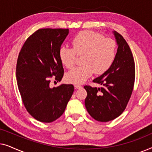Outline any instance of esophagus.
Here are the masks:
<instances>
[{"instance_id": "esophagus-1", "label": "esophagus", "mask_w": 152, "mask_h": 152, "mask_svg": "<svg viewBox=\"0 0 152 152\" xmlns=\"http://www.w3.org/2000/svg\"><path fill=\"white\" fill-rule=\"evenodd\" d=\"M82 86H81L80 84H75V88H77V89H79V88H82Z\"/></svg>"}]
</instances>
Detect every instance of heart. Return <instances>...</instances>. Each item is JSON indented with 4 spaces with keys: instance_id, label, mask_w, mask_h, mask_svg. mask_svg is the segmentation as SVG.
<instances>
[{
    "instance_id": "obj_1",
    "label": "heart",
    "mask_w": 152,
    "mask_h": 152,
    "mask_svg": "<svg viewBox=\"0 0 152 152\" xmlns=\"http://www.w3.org/2000/svg\"><path fill=\"white\" fill-rule=\"evenodd\" d=\"M72 47L60 48V61L67 68H72L76 63V54L83 55L84 64L75 68L66 75V80L72 84L85 82L95 72L102 74L109 70L115 57V43L113 39L104 38L102 34L84 31L72 40Z\"/></svg>"
}]
</instances>
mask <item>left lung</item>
<instances>
[{
	"label": "left lung",
	"mask_w": 152,
	"mask_h": 152,
	"mask_svg": "<svg viewBox=\"0 0 152 152\" xmlns=\"http://www.w3.org/2000/svg\"><path fill=\"white\" fill-rule=\"evenodd\" d=\"M118 45L117 53L111 67L93 82L100 88L84 86L87 92L85 107L90 115L99 122H109L118 118L126 109L135 81V63L125 39L113 32Z\"/></svg>",
	"instance_id": "left-lung-1"
}]
</instances>
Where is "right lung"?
Here are the masks:
<instances>
[{
  "instance_id": "1",
  "label": "right lung",
  "mask_w": 152,
  "mask_h": 152,
  "mask_svg": "<svg viewBox=\"0 0 152 152\" xmlns=\"http://www.w3.org/2000/svg\"><path fill=\"white\" fill-rule=\"evenodd\" d=\"M68 29H39L28 37L18 57L16 80L28 113L42 122H52L65 111L74 91L72 84L50 88L51 77L64 76L59 52Z\"/></svg>"
}]
</instances>
